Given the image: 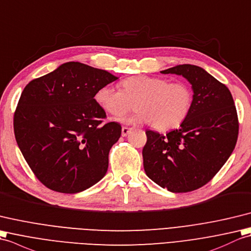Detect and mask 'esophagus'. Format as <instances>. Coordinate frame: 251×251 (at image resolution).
Returning <instances> with one entry per match:
<instances>
[{
  "label": "esophagus",
  "mask_w": 251,
  "mask_h": 251,
  "mask_svg": "<svg viewBox=\"0 0 251 251\" xmlns=\"http://www.w3.org/2000/svg\"><path fill=\"white\" fill-rule=\"evenodd\" d=\"M131 131V127L127 126H122V136H126Z\"/></svg>",
  "instance_id": "34e87169"
}]
</instances>
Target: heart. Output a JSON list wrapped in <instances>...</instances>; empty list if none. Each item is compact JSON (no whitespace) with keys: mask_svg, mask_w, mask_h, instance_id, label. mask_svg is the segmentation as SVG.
I'll return each mask as SVG.
<instances>
[{"mask_svg":"<svg viewBox=\"0 0 251 251\" xmlns=\"http://www.w3.org/2000/svg\"><path fill=\"white\" fill-rule=\"evenodd\" d=\"M120 86L121 90L103 86L94 99L115 118L124 116L135 103L137 110L125 119L130 124H150L154 129L166 131L180 126L192 107L193 91L186 81L140 75L124 79Z\"/></svg>","mask_w":251,"mask_h":251,"instance_id":"heart-1","label":"heart"}]
</instances>
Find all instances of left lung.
<instances>
[{
    "label": "left lung",
    "instance_id": "left-lung-1",
    "mask_svg": "<svg viewBox=\"0 0 251 251\" xmlns=\"http://www.w3.org/2000/svg\"><path fill=\"white\" fill-rule=\"evenodd\" d=\"M182 75L193 89L190 113L166 135L146 131L144 169L171 192H190L213 179L235 148L238 117L232 94L202 68L181 64L161 72Z\"/></svg>",
    "mask_w": 251,
    "mask_h": 251
}]
</instances>
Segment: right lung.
<instances>
[{"label": "right lung", "instance_id": "right-lung-1", "mask_svg": "<svg viewBox=\"0 0 251 251\" xmlns=\"http://www.w3.org/2000/svg\"><path fill=\"white\" fill-rule=\"evenodd\" d=\"M116 79L68 62L25 87L14 114L15 137L33 174L50 190L80 192L106 174L121 126L106 120L94 97Z\"/></svg>", "mask_w": 251, "mask_h": 251}]
</instances>
